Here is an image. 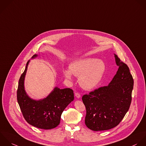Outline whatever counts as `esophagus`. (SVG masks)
I'll return each instance as SVG.
<instances>
[{"label": "esophagus", "mask_w": 146, "mask_h": 146, "mask_svg": "<svg viewBox=\"0 0 146 146\" xmlns=\"http://www.w3.org/2000/svg\"><path fill=\"white\" fill-rule=\"evenodd\" d=\"M75 96L77 98H80L81 97V95L78 93H75Z\"/></svg>", "instance_id": "1"}]
</instances>
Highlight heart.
Masks as SVG:
<instances>
[{
    "mask_svg": "<svg viewBox=\"0 0 146 146\" xmlns=\"http://www.w3.org/2000/svg\"><path fill=\"white\" fill-rule=\"evenodd\" d=\"M105 71V63L95 58H86L73 62L69 69H64L66 78L72 80V76L78 77L80 86L86 90L96 88L101 81Z\"/></svg>",
    "mask_w": 146,
    "mask_h": 146,
    "instance_id": "1",
    "label": "heart"
}]
</instances>
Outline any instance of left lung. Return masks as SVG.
Wrapping results in <instances>:
<instances>
[{"instance_id":"1","label":"left lung","mask_w":146,"mask_h":146,"mask_svg":"<svg viewBox=\"0 0 146 146\" xmlns=\"http://www.w3.org/2000/svg\"><path fill=\"white\" fill-rule=\"evenodd\" d=\"M118 69L110 84L83 96L86 115L85 125L95 131L110 130L117 126L128 111L134 80L128 66L114 54Z\"/></svg>"}]
</instances>
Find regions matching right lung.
Listing matches in <instances>:
<instances>
[{"mask_svg":"<svg viewBox=\"0 0 146 146\" xmlns=\"http://www.w3.org/2000/svg\"><path fill=\"white\" fill-rule=\"evenodd\" d=\"M35 54L32 58L37 57ZM29 60L19 81L17 100L25 121L38 129L49 130L56 127L60 122L61 115L67 106L74 100L73 90L60 89L55 87L45 98L35 100L30 98L24 89V80Z\"/></svg>","mask_w":146,"mask_h":146,"instance_id":"right-lung-1","label":"right lung"}]
</instances>
